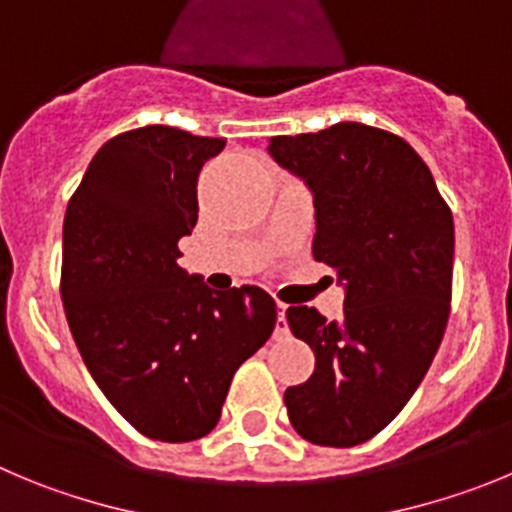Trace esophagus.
Segmentation results:
<instances>
[{
  "mask_svg": "<svg viewBox=\"0 0 512 512\" xmlns=\"http://www.w3.org/2000/svg\"><path fill=\"white\" fill-rule=\"evenodd\" d=\"M285 303L278 301V321H275V336L288 334V321H285Z\"/></svg>",
  "mask_w": 512,
  "mask_h": 512,
  "instance_id": "1",
  "label": "esophagus"
}]
</instances>
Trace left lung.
Here are the masks:
<instances>
[{
    "label": "left lung",
    "mask_w": 512,
    "mask_h": 512,
    "mask_svg": "<svg viewBox=\"0 0 512 512\" xmlns=\"http://www.w3.org/2000/svg\"><path fill=\"white\" fill-rule=\"evenodd\" d=\"M270 155L313 193V260L344 283V316L290 306V331L316 370L285 390L298 434L357 446L411 400L444 339L451 308L454 219L421 155L362 122L270 140Z\"/></svg>",
    "instance_id": "obj_1"
}]
</instances>
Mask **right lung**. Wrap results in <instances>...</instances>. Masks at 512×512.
Segmentation results:
<instances>
[{
  "instance_id": "add662e5",
  "label": "right lung",
  "mask_w": 512,
  "mask_h": 512,
  "mask_svg": "<svg viewBox=\"0 0 512 512\" xmlns=\"http://www.w3.org/2000/svg\"><path fill=\"white\" fill-rule=\"evenodd\" d=\"M224 145L165 124L122 132L99 147L63 219L73 342L109 403L168 444L219 423L234 372L278 319L257 285L216 293L178 265V239L199 219V173Z\"/></svg>"
}]
</instances>
